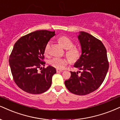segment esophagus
Here are the masks:
<instances>
[{
	"mask_svg": "<svg viewBox=\"0 0 120 120\" xmlns=\"http://www.w3.org/2000/svg\"><path fill=\"white\" fill-rule=\"evenodd\" d=\"M56 71H57V73H59V72H62V70H58V69H57L56 70Z\"/></svg>",
	"mask_w": 120,
	"mask_h": 120,
	"instance_id": "1",
	"label": "esophagus"
}]
</instances>
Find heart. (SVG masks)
Wrapping results in <instances>:
<instances>
[{
    "mask_svg": "<svg viewBox=\"0 0 120 120\" xmlns=\"http://www.w3.org/2000/svg\"><path fill=\"white\" fill-rule=\"evenodd\" d=\"M58 42L62 46L66 49V54L72 60H78L81 55V52L79 48L74 46V43L70 38L66 36H61L58 39ZM50 45V42L49 41L46 44L44 48V53L45 55L49 54V50ZM49 64L52 67L59 70L64 68L68 64V60L66 58L54 57L50 59L48 62Z\"/></svg>",
    "mask_w": 120,
    "mask_h": 120,
    "instance_id": "1",
    "label": "heart"
}]
</instances>
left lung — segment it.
Segmentation results:
<instances>
[{
    "instance_id": "8db88e82",
    "label": "left lung",
    "mask_w": 120,
    "mask_h": 120,
    "mask_svg": "<svg viewBox=\"0 0 120 120\" xmlns=\"http://www.w3.org/2000/svg\"><path fill=\"white\" fill-rule=\"evenodd\" d=\"M82 54L74 67L82 71H71L66 80V88L72 93L84 95L96 90L103 82L109 63L107 50L102 42L89 33L81 31L78 36Z\"/></svg>"
}]
</instances>
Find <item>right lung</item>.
Here are the masks:
<instances>
[{"label":"right lung","instance_id":"add662e5","mask_svg":"<svg viewBox=\"0 0 120 120\" xmlns=\"http://www.w3.org/2000/svg\"><path fill=\"white\" fill-rule=\"evenodd\" d=\"M54 35L55 31L38 30L22 36L15 43L9 62L14 81L22 90L39 94L51 86L56 68L50 66L43 67L40 72L38 68L45 66V46Z\"/></svg>","mask_w":120,"mask_h":120}]
</instances>
